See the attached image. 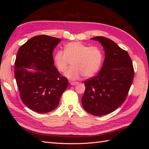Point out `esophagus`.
<instances>
[{"mask_svg": "<svg viewBox=\"0 0 149 149\" xmlns=\"http://www.w3.org/2000/svg\"><path fill=\"white\" fill-rule=\"evenodd\" d=\"M79 83L78 82H70V84H71V85H72V86H74V85H76V84H78Z\"/></svg>", "mask_w": 149, "mask_h": 149, "instance_id": "obj_1", "label": "esophagus"}]
</instances>
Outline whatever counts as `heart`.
I'll return each mask as SVG.
<instances>
[{
    "mask_svg": "<svg viewBox=\"0 0 149 149\" xmlns=\"http://www.w3.org/2000/svg\"><path fill=\"white\" fill-rule=\"evenodd\" d=\"M54 60L61 73L66 71L71 63V67L66 72L65 76L70 79L76 80L82 76L91 77L97 73L103 60V53L98 47H89L74 42L67 44L65 52L58 51Z\"/></svg>",
    "mask_w": 149,
    "mask_h": 149,
    "instance_id": "obj_1",
    "label": "heart"
}]
</instances>
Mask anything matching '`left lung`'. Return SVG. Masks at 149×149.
<instances>
[{
  "label": "left lung",
  "instance_id": "1",
  "mask_svg": "<svg viewBox=\"0 0 149 149\" xmlns=\"http://www.w3.org/2000/svg\"><path fill=\"white\" fill-rule=\"evenodd\" d=\"M101 43L105 59L100 73L84 81L86 89L82 106L89 113L101 116L111 113L126 100L134 70L128 53L104 37L91 38Z\"/></svg>",
  "mask_w": 149,
  "mask_h": 149
}]
</instances>
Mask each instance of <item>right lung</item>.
<instances>
[{
  "instance_id": "add662e5",
  "label": "right lung",
  "mask_w": 149,
  "mask_h": 149,
  "mask_svg": "<svg viewBox=\"0 0 149 149\" xmlns=\"http://www.w3.org/2000/svg\"><path fill=\"white\" fill-rule=\"evenodd\" d=\"M60 42L58 38L37 35L22 45L17 54L14 73L20 98L38 113L55 109L68 86V80L54 65L53 52Z\"/></svg>"
}]
</instances>
